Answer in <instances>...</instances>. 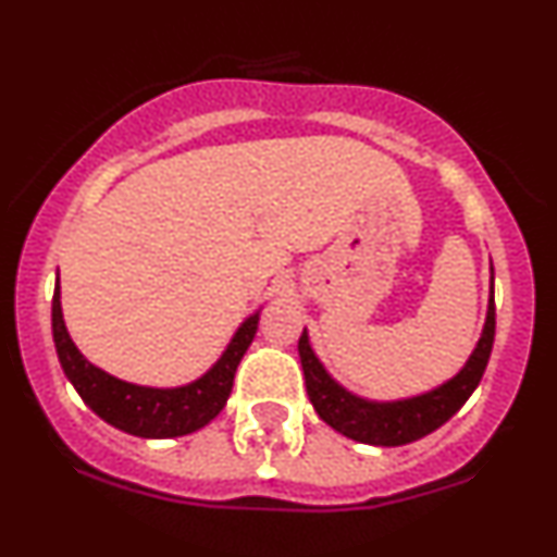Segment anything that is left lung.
<instances>
[{"label": "left lung", "mask_w": 557, "mask_h": 557, "mask_svg": "<svg viewBox=\"0 0 557 557\" xmlns=\"http://www.w3.org/2000/svg\"><path fill=\"white\" fill-rule=\"evenodd\" d=\"M496 333V307H494V288H491L488 314H485L483 336H480L475 352L470 355L467 366L456 373L450 382L426 395L408 397V400L395 403H373L362 400L344 389L342 384L333 382L309 347L307 331L298 338V357H301L304 382H307V395L312 400L318 417L331 424L342 435L352 441L371 443V446H406V443L419 441L430 435L437 426L459 411L467 403V397L475 392V386L483 379L485 366H488L491 347H494Z\"/></svg>", "instance_id": "1"}]
</instances>
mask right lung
Here are the masks:
<instances>
[{
    "instance_id": "1",
    "label": "right lung",
    "mask_w": 557,
    "mask_h": 557,
    "mask_svg": "<svg viewBox=\"0 0 557 557\" xmlns=\"http://www.w3.org/2000/svg\"><path fill=\"white\" fill-rule=\"evenodd\" d=\"M256 327H259V312L239 325L226 352L202 379L173 389H154V386L127 384L109 376L107 371L85 360L63 323L61 288L55 285L52 294V342L63 373L98 417L136 437H181L219 417L230 400L234 373L253 342Z\"/></svg>"
}]
</instances>
